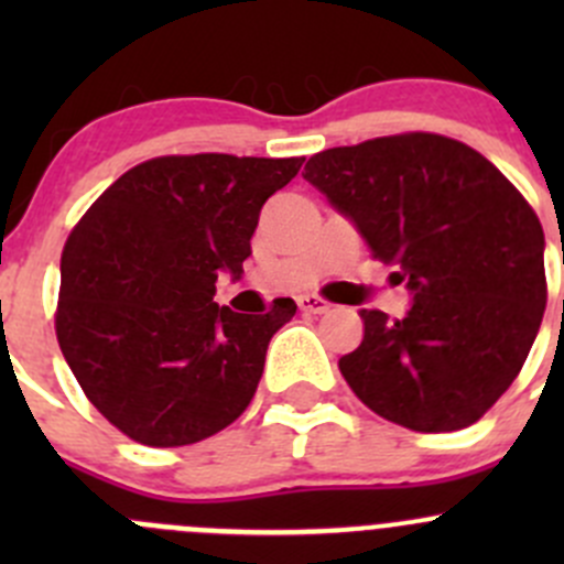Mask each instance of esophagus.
Instances as JSON below:
<instances>
[{
	"label": "esophagus",
	"mask_w": 564,
	"mask_h": 564,
	"mask_svg": "<svg viewBox=\"0 0 564 564\" xmlns=\"http://www.w3.org/2000/svg\"><path fill=\"white\" fill-rule=\"evenodd\" d=\"M300 311H305V314H327L329 311V303L327 300L316 297V294H303V297L297 300Z\"/></svg>",
	"instance_id": "obj_1"
}]
</instances>
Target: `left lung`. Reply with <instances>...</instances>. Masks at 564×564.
Listing matches in <instances>:
<instances>
[{"instance_id":"8db88e82","label":"left lung","mask_w":564,"mask_h":564,"mask_svg":"<svg viewBox=\"0 0 564 564\" xmlns=\"http://www.w3.org/2000/svg\"><path fill=\"white\" fill-rule=\"evenodd\" d=\"M303 176L412 297L401 318L360 311L362 344L338 360L355 395L420 434L480 420L543 322L545 237L527 198L480 152L434 133L333 147Z\"/></svg>"}]
</instances>
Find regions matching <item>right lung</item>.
<instances>
[{
	"mask_svg": "<svg viewBox=\"0 0 564 564\" xmlns=\"http://www.w3.org/2000/svg\"><path fill=\"white\" fill-rule=\"evenodd\" d=\"M305 158H155L87 209L62 250L56 338L111 425L150 447L202 442L235 423L259 388L272 335L297 305L267 314L215 303L242 278L267 198Z\"/></svg>",
	"mask_w": 564,
	"mask_h": 564,
	"instance_id": "1",
	"label": "right lung"
}]
</instances>
